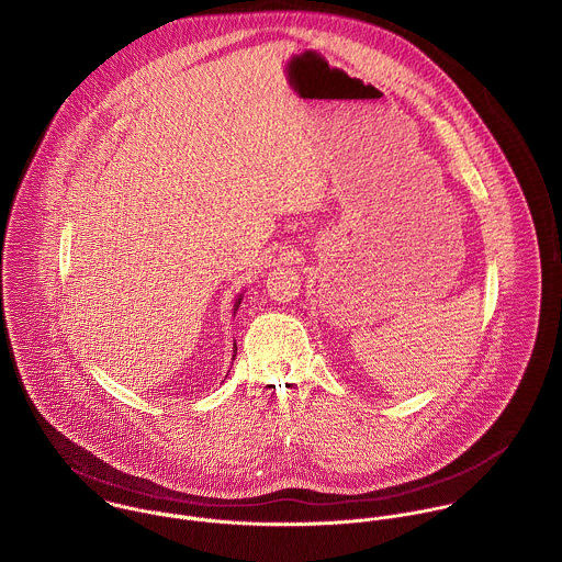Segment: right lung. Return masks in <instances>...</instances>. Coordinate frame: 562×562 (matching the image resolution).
Returning a JSON list of instances; mask_svg holds the SVG:
<instances>
[{
    "label": "right lung",
    "mask_w": 562,
    "mask_h": 562,
    "mask_svg": "<svg viewBox=\"0 0 562 562\" xmlns=\"http://www.w3.org/2000/svg\"><path fill=\"white\" fill-rule=\"evenodd\" d=\"M240 301H243V294H240V296L236 299V303H234V313L238 311V306H240ZM234 346H236V344H234ZM234 357H236V350H234Z\"/></svg>",
    "instance_id": "add662e5"
}]
</instances>
